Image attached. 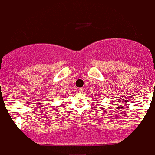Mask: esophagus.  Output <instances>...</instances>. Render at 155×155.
Masks as SVG:
<instances>
[{
  "instance_id": "34e87169",
  "label": "esophagus",
  "mask_w": 155,
  "mask_h": 155,
  "mask_svg": "<svg viewBox=\"0 0 155 155\" xmlns=\"http://www.w3.org/2000/svg\"><path fill=\"white\" fill-rule=\"evenodd\" d=\"M78 91L81 93H82L83 91H84V88H80V89H78Z\"/></svg>"
}]
</instances>
